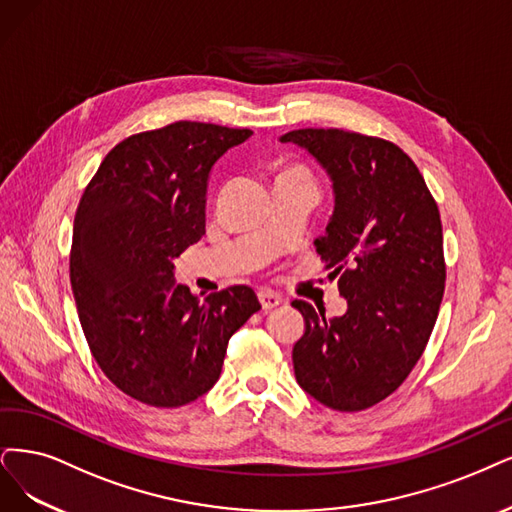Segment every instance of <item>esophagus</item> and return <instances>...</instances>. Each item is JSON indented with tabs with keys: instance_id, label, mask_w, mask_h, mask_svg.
<instances>
[{
	"instance_id": "obj_1",
	"label": "esophagus",
	"mask_w": 512,
	"mask_h": 512,
	"mask_svg": "<svg viewBox=\"0 0 512 512\" xmlns=\"http://www.w3.org/2000/svg\"><path fill=\"white\" fill-rule=\"evenodd\" d=\"M259 301H261V308L263 310H272V308L280 306L282 297L278 293H274L272 289H261L259 291Z\"/></svg>"
}]
</instances>
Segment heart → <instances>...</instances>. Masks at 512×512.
I'll return each instance as SVG.
<instances>
[{
	"instance_id": "heart-1",
	"label": "heart",
	"mask_w": 512,
	"mask_h": 512,
	"mask_svg": "<svg viewBox=\"0 0 512 512\" xmlns=\"http://www.w3.org/2000/svg\"><path fill=\"white\" fill-rule=\"evenodd\" d=\"M278 179H297V181H310V183H314V181H312V175L308 173L306 168H301V166H289V168H285V170H282V173L278 175Z\"/></svg>"
}]
</instances>
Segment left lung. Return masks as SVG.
<instances>
[{
    "label": "left lung",
    "mask_w": 512,
    "mask_h": 512,
    "mask_svg": "<svg viewBox=\"0 0 512 512\" xmlns=\"http://www.w3.org/2000/svg\"><path fill=\"white\" fill-rule=\"evenodd\" d=\"M333 181L335 208L316 253L337 276L344 316L295 299L306 331L293 346L297 384L337 411H363L399 388L428 344L445 291L439 206L418 166L386 139L339 128H299Z\"/></svg>",
    "instance_id": "left-lung-1"
}]
</instances>
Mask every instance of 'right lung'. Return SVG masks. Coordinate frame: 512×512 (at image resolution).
<instances>
[{"label":"right lung","mask_w":512,"mask_h":512,"mask_svg":"<svg viewBox=\"0 0 512 512\" xmlns=\"http://www.w3.org/2000/svg\"><path fill=\"white\" fill-rule=\"evenodd\" d=\"M249 128L175 122L113 147L73 221L71 289L94 361L130 399L181 407L215 386L230 337L261 310L234 285L204 301L175 259L204 236L213 164Z\"/></svg>","instance_id":"right-lung-1"}]
</instances>
